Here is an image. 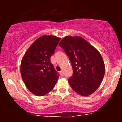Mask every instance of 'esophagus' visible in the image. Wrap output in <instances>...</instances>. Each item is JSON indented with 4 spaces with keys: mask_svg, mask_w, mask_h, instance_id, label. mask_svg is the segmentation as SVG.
Here are the masks:
<instances>
[{
    "mask_svg": "<svg viewBox=\"0 0 122 122\" xmlns=\"http://www.w3.org/2000/svg\"><path fill=\"white\" fill-rule=\"evenodd\" d=\"M60 75H61V76H64V72H63V71H61V72H60Z\"/></svg>",
    "mask_w": 122,
    "mask_h": 122,
    "instance_id": "esophagus-1",
    "label": "esophagus"
}]
</instances>
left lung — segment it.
Returning a JSON list of instances; mask_svg holds the SVG:
<instances>
[{"mask_svg": "<svg viewBox=\"0 0 122 122\" xmlns=\"http://www.w3.org/2000/svg\"><path fill=\"white\" fill-rule=\"evenodd\" d=\"M69 58L73 75L68 79L71 88L81 96L93 93L104 76V64L100 53L80 37L67 36L59 43Z\"/></svg>", "mask_w": 122, "mask_h": 122, "instance_id": "8db88e82", "label": "left lung"}]
</instances>
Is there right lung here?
Segmentation results:
<instances>
[{"mask_svg": "<svg viewBox=\"0 0 122 122\" xmlns=\"http://www.w3.org/2000/svg\"><path fill=\"white\" fill-rule=\"evenodd\" d=\"M61 40L53 36L38 38L25 53L21 61L20 73L26 87L38 96L51 91L59 78L50 57Z\"/></svg>", "mask_w": 122, "mask_h": 122, "instance_id": "right-lung-1", "label": "right lung"}]
</instances>
